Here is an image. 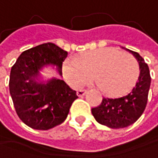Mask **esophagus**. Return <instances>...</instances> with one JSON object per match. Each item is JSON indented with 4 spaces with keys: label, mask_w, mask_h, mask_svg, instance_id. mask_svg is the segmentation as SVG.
Segmentation results:
<instances>
[{
    "label": "esophagus",
    "mask_w": 158,
    "mask_h": 158,
    "mask_svg": "<svg viewBox=\"0 0 158 158\" xmlns=\"http://www.w3.org/2000/svg\"><path fill=\"white\" fill-rule=\"evenodd\" d=\"M85 93H86V90H84V89L77 90V92H76L77 96H79V97H83V96H85Z\"/></svg>",
    "instance_id": "obj_1"
}]
</instances>
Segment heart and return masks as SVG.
Listing matches in <instances>:
<instances>
[{
  "instance_id": "1",
  "label": "heart",
  "mask_w": 158,
  "mask_h": 158,
  "mask_svg": "<svg viewBox=\"0 0 158 158\" xmlns=\"http://www.w3.org/2000/svg\"><path fill=\"white\" fill-rule=\"evenodd\" d=\"M63 75L73 87H81L93 78L108 96H119L130 90L140 75L136 58L114 48H101L68 58L63 63Z\"/></svg>"
}]
</instances>
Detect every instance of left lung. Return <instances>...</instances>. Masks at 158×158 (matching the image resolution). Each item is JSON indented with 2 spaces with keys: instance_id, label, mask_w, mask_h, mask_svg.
<instances>
[{
  "instance_id": "left-lung-1",
  "label": "left lung",
  "mask_w": 158,
  "mask_h": 158,
  "mask_svg": "<svg viewBox=\"0 0 158 158\" xmlns=\"http://www.w3.org/2000/svg\"><path fill=\"white\" fill-rule=\"evenodd\" d=\"M131 53L140 66V75L134 87L117 98H103L91 113L98 123L111 128H123L135 123L143 114L148 100L151 76L148 65L139 53L125 48Z\"/></svg>"
}]
</instances>
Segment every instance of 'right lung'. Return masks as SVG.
<instances>
[{"instance_id":"obj_1","label":"right lung","mask_w":158,"mask_h":158,"mask_svg":"<svg viewBox=\"0 0 158 158\" xmlns=\"http://www.w3.org/2000/svg\"><path fill=\"white\" fill-rule=\"evenodd\" d=\"M68 52L46 43L24 51L11 69L9 89L14 107L23 123L34 129L47 130L60 125L78 98L63 80H42L41 71L52 66L62 76V62Z\"/></svg>"}]
</instances>
